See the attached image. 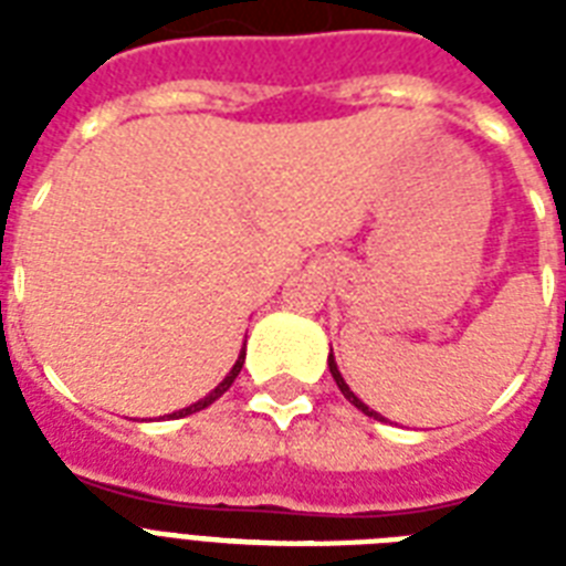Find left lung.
Instances as JSON below:
<instances>
[{
  "label": "left lung",
  "mask_w": 566,
  "mask_h": 566,
  "mask_svg": "<svg viewBox=\"0 0 566 566\" xmlns=\"http://www.w3.org/2000/svg\"><path fill=\"white\" fill-rule=\"evenodd\" d=\"M328 370H332V378H335L337 387H340V394H344L346 399H349V402H353L355 408H358V411H364V413H367V417H373V420H385V417H381V413H376V411H373V408H367V405H364L361 399H358V396L353 394V390H349V385H346L344 376H340V370H337L335 355H328Z\"/></svg>",
  "instance_id": "obj_1"
}]
</instances>
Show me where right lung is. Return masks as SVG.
Wrapping results in <instances>:
<instances>
[{
    "label": "right lung",
    "instance_id": "add662e5",
    "mask_svg": "<svg viewBox=\"0 0 566 566\" xmlns=\"http://www.w3.org/2000/svg\"><path fill=\"white\" fill-rule=\"evenodd\" d=\"M243 358H247V344H243V349H240V355H238V361H234V367H231V373H229V376L222 378L220 385L213 387L211 394L205 396V399H199V402L188 405V408H181V411L170 413V417H176V420H179V417H188V413H196V411H202V408H208V405H211V402H217V399H220V396H222V394H226V390H229V387H231V385H234V378H238L240 367H243Z\"/></svg>",
    "mask_w": 566,
    "mask_h": 566
}]
</instances>
